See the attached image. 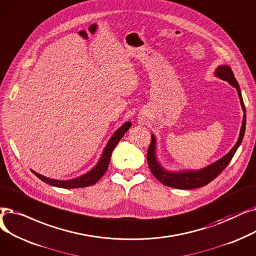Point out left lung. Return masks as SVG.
Listing matches in <instances>:
<instances>
[{
    "mask_svg": "<svg viewBox=\"0 0 256 256\" xmlns=\"http://www.w3.org/2000/svg\"><path fill=\"white\" fill-rule=\"evenodd\" d=\"M214 75L220 79H223L227 82H229L230 85H232L234 88H236L240 101L242 104V108L244 112H246L244 101L242 98V94L240 90V85L234 78V75L228 66H220L214 72ZM245 129H246V114H244V118H242V124L240 132V136L234 144V147L230 150L229 153H227L221 160L214 162L212 164L206 166L204 168L198 170V171H182V172H168L166 170L160 166V164L157 162L156 155H155V144L156 140L154 136H151V142L148 149L147 153V160L150 168V171L154 175V177L160 180L162 184L166 186H171L174 188H180V190H192V188H197L204 186L210 181H212L216 177L220 175L223 170L228 166L230 160H232L234 153L236 152L238 146L240 144L242 138L245 134Z\"/></svg>",
    "mask_w": 256,
    "mask_h": 256,
    "instance_id": "1",
    "label": "left lung"
}]
</instances>
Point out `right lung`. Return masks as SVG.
<instances>
[{
    "label": "right lung",
    "mask_w": 256,
    "mask_h": 256,
    "mask_svg": "<svg viewBox=\"0 0 256 256\" xmlns=\"http://www.w3.org/2000/svg\"><path fill=\"white\" fill-rule=\"evenodd\" d=\"M130 127H131L130 122H127V123H125L123 126L120 127L114 132V134L112 136V138L109 140V142H107L99 162L96 164V166L92 170V171H90L88 173L84 174L78 178L70 179V180H55V179L44 177L34 171H32V172L35 176H38L40 180L46 182V184L53 186H57V188H85V186H92L96 184V181H99V179L105 174L106 170L108 168L109 162H110V157H112V151L114 150L118 142L124 136V134L129 130Z\"/></svg>",
    "instance_id": "1"
}]
</instances>
